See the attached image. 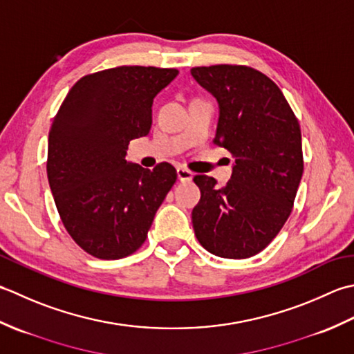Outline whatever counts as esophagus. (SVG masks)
I'll return each mask as SVG.
<instances>
[{
	"mask_svg": "<svg viewBox=\"0 0 354 354\" xmlns=\"http://www.w3.org/2000/svg\"><path fill=\"white\" fill-rule=\"evenodd\" d=\"M177 177H178L180 182L186 183V182H191L194 174H192L191 171H187V169H185V168H177Z\"/></svg>",
	"mask_w": 354,
	"mask_h": 354,
	"instance_id": "34e87169",
	"label": "esophagus"
}]
</instances>
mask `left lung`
Returning a JSON list of instances; mask_svg holds the SVG:
<instances>
[{"label":"left lung","mask_w":354,"mask_h":354,"mask_svg":"<svg viewBox=\"0 0 354 354\" xmlns=\"http://www.w3.org/2000/svg\"><path fill=\"white\" fill-rule=\"evenodd\" d=\"M191 75L218 104L214 143L235 157L225 187L214 177H194L201 192L194 232L214 255L254 257L292 212L304 171L299 124L278 85L254 68L196 67Z\"/></svg>","instance_id":"left-lung-1"}]
</instances>
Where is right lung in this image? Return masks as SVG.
<instances>
[{"instance_id":"obj_1","label":"right lung","mask_w":354,"mask_h":354,"mask_svg":"<svg viewBox=\"0 0 354 354\" xmlns=\"http://www.w3.org/2000/svg\"><path fill=\"white\" fill-rule=\"evenodd\" d=\"M176 68L118 67L73 85L48 133L47 177L70 236L100 259L131 255L147 240L177 172L127 160L128 143L147 136L153 100Z\"/></svg>"}]
</instances>
